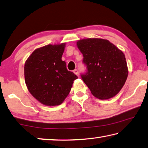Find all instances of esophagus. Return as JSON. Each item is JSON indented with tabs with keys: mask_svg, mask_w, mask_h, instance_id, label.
<instances>
[{
	"mask_svg": "<svg viewBox=\"0 0 148 148\" xmlns=\"http://www.w3.org/2000/svg\"><path fill=\"white\" fill-rule=\"evenodd\" d=\"M73 73H74L76 75L79 76V71H78V70H77V69H75L74 71H73Z\"/></svg>",
	"mask_w": 148,
	"mask_h": 148,
	"instance_id": "1",
	"label": "esophagus"
}]
</instances>
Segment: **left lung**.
<instances>
[{
  "label": "left lung",
  "instance_id": "1",
  "mask_svg": "<svg viewBox=\"0 0 148 148\" xmlns=\"http://www.w3.org/2000/svg\"><path fill=\"white\" fill-rule=\"evenodd\" d=\"M77 46L87 67V72L81 77L92 95L99 99L117 95L128 76L123 52L108 40L101 38L82 39L77 41Z\"/></svg>",
  "mask_w": 148,
  "mask_h": 148
}]
</instances>
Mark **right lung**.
<instances>
[{
  "mask_svg": "<svg viewBox=\"0 0 148 148\" xmlns=\"http://www.w3.org/2000/svg\"><path fill=\"white\" fill-rule=\"evenodd\" d=\"M65 47V43L41 47L25 62L26 85L32 96L43 105L62 104L78 78L67 69L66 63L62 60Z\"/></svg>",
  "mask_w": 148,
  "mask_h": 148,
  "instance_id": "1",
  "label": "right lung"
}]
</instances>
